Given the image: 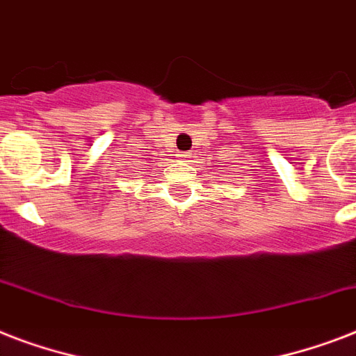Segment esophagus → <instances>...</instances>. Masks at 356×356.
Masks as SVG:
<instances>
[{"label":"esophagus","mask_w":356,"mask_h":356,"mask_svg":"<svg viewBox=\"0 0 356 356\" xmlns=\"http://www.w3.org/2000/svg\"><path fill=\"white\" fill-rule=\"evenodd\" d=\"M179 159H181V161H183V162H188L190 156L188 155H179Z\"/></svg>","instance_id":"esophagus-1"}]
</instances>
